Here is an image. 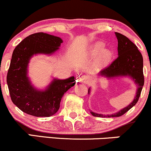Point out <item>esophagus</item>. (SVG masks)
I'll list each match as a JSON object with an SVG mask.
<instances>
[{"label": "esophagus", "instance_id": "obj_1", "mask_svg": "<svg viewBox=\"0 0 151 151\" xmlns=\"http://www.w3.org/2000/svg\"><path fill=\"white\" fill-rule=\"evenodd\" d=\"M86 77L85 76H81L80 77L78 78V81H80V82H84V81H86Z\"/></svg>", "mask_w": 151, "mask_h": 151}]
</instances>
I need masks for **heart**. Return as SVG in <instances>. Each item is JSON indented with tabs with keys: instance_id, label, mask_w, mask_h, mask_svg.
<instances>
[{
	"instance_id": "obj_1",
	"label": "heart",
	"mask_w": 151,
	"mask_h": 151,
	"mask_svg": "<svg viewBox=\"0 0 151 151\" xmlns=\"http://www.w3.org/2000/svg\"><path fill=\"white\" fill-rule=\"evenodd\" d=\"M103 48V44L102 43H98L96 44V45H95V48H94V53H99L100 51H101V50ZM103 56L104 58H106L108 56L107 53H105L104 55H103Z\"/></svg>"
}]
</instances>
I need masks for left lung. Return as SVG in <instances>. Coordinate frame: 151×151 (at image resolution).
<instances>
[{
  "label": "left lung",
  "mask_w": 151,
  "mask_h": 151,
  "mask_svg": "<svg viewBox=\"0 0 151 151\" xmlns=\"http://www.w3.org/2000/svg\"><path fill=\"white\" fill-rule=\"evenodd\" d=\"M115 33L118 39V55L110 65L100 72V75L108 78L130 76L138 86V89L133 102L119 112L113 115H101L91 111L93 116L100 118L119 117L128 112L138 101L144 85L143 60L138 47L125 35L117 32Z\"/></svg>",
  "instance_id": "1"
}]
</instances>
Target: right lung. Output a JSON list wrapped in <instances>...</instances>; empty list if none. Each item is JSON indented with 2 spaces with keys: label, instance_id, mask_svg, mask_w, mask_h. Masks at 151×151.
I'll return each mask as SVG.
<instances>
[{
  "label": "right lung",
  "instance_id": "right-lung-1",
  "mask_svg": "<svg viewBox=\"0 0 151 151\" xmlns=\"http://www.w3.org/2000/svg\"><path fill=\"white\" fill-rule=\"evenodd\" d=\"M63 43L61 38L44 33L28 35L13 50L7 73V84L12 102L28 115L50 117L57 113L64 93L76 83L74 77L55 79L45 91H38L30 85L27 67L34 54H51Z\"/></svg>",
  "mask_w": 151,
  "mask_h": 151
}]
</instances>
